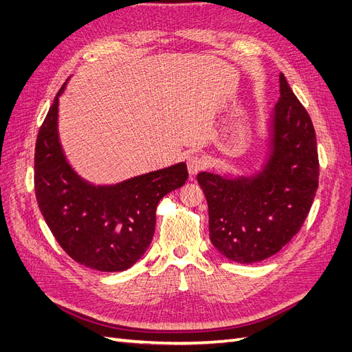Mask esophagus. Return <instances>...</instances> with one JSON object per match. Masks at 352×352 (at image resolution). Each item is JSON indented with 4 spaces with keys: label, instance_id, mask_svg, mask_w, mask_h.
<instances>
[{
    "label": "esophagus",
    "instance_id": "1",
    "mask_svg": "<svg viewBox=\"0 0 352 352\" xmlns=\"http://www.w3.org/2000/svg\"><path fill=\"white\" fill-rule=\"evenodd\" d=\"M206 167H207V163H206L204 158H201L198 155H190L188 158V172H189L190 176H194V175L202 172V170H204Z\"/></svg>",
    "mask_w": 352,
    "mask_h": 352
}]
</instances>
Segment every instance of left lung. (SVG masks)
Here are the masks:
<instances>
[{"label": "left lung", "mask_w": 352, "mask_h": 352, "mask_svg": "<svg viewBox=\"0 0 352 352\" xmlns=\"http://www.w3.org/2000/svg\"><path fill=\"white\" fill-rule=\"evenodd\" d=\"M280 98L272 120V154L263 173L226 179L201 172L212 245L232 261L272 257L289 242L310 212L318 188L314 126L280 73Z\"/></svg>", "instance_id": "1"}]
</instances>
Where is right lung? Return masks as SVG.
Masks as SVG:
<instances>
[{
  "instance_id": "right-lung-1",
  "label": "right lung",
  "mask_w": 352,
  "mask_h": 352,
  "mask_svg": "<svg viewBox=\"0 0 352 352\" xmlns=\"http://www.w3.org/2000/svg\"><path fill=\"white\" fill-rule=\"evenodd\" d=\"M65 85L36 138L34 180L38 207L70 258L94 270L122 272L150 247L157 204L185 185L188 168L179 163L114 186L83 182L67 164L58 142V97Z\"/></svg>"
}]
</instances>
